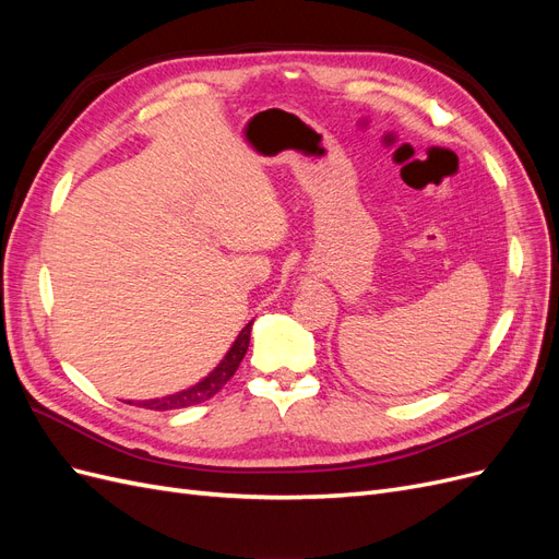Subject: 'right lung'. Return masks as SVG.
Listing matches in <instances>:
<instances>
[{
    "label": "right lung",
    "mask_w": 559,
    "mask_h": 559,
    "mask_svg": "<svg viewBox=\"0 0 559 559\" xmlns=\"http://www.w3.org/2000/svg\"><path fill=\"white\" fill-rule=\"evenodd\" d=\"M251 324L253 321H249V324L240 331L238 341L233 343L224 361L218 364L205 380L198 382L191 389H186V392H177L173 396H163V399H154V401H140L134 405H140V408H146V411H179V408H189V405L205 403L216 392H222L224 384L235 376V370H238L240 361L245 359L247 347H249V337H251Z\"/></svg>",
    "instance_id": "right-lung-1"
}]
</instances>
